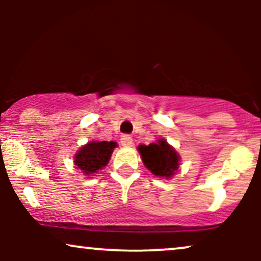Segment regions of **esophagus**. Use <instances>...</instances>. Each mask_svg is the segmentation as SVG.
Returning <instances> with one entry per match:
<instances>
[{"label": "esophagus", "mask_w": 261, "mask_h": 261, "mask_svg": "<svg viewBox=\"0 0 261 261\" xmlns=\"http://www.w3.org/2000/svg\"><path fill=\"white\" fill-rule=\"evenodd\" d=\"M120 141L121 145L124 146V147H130V146H133V137H131L130 135H122Z\"/></svg>", "instance_id": "obj_1"}]
</instances>
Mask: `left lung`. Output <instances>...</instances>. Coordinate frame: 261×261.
<instances>
[{
	"label": "left lung",
	"instance_id": "left-lung-1",
	"mask_svg": "<svg viewBox=\"0 0 261 261\" xmlns=\"http://www.w3.org/2000/svg\"><path fill=\"white\" fill-rule=\"evenodd\" d=\"M146 168L151 170L152 174L170 178L179 168V155L175 149L167 143L166 140H158L155 143L148 146H139Z\"/></svg>",
	"mask_w": 261,
	"mask_h": 261
}]
</instances>
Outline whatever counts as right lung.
I'll use <instances>...</instances> for the list:
<instances>
[{"label":"right lung","instance_id":"obj_1","mask_svg":"<svg viewBox=\"0 0 261 261\" xmlns=\"http://www.w3.org/2000/svg\"><path fill=\"white\" fill-rule=\"evenodd\" d=\"M116 143L110 141H92L74 155V166L86 175H92L106 167Z\"/></svg>","mask_w":261,"mask_h":261}]
</instances>
